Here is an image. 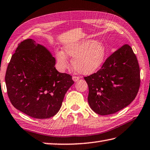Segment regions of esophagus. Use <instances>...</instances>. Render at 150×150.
Listing matches in <instances>:
<instances>
[{"label": "esophagus", "mask_w": 150, "mask_h": 150, "mask_svg": "<svg viewBox=\"0 0 150 150\" xmlns=\"http://www.w3.org/2000/svg\"><path fill=\"white\" fill-rule=\"evenodd\" d=\"M79 79H80V78L78 77V76H72V80L74 81V82H76V81H77Z\"/></svg>", "instance_id": "esophagus-1"}]
</instances>
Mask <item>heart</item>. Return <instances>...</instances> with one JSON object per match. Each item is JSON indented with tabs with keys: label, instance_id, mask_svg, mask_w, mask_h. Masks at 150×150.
<instances>
[{
	"label": "heart",
	"instance_id": "heart-1",
	"mask_svg": "<svg viewBox=\"0 0 150 150\" xmlns=\"http://www.w3.org/2000/svg\"><path fill=\"white\" fill-rule=\"evenodd\" d=\"M106 55L103 43L93 39H86L64 45L63 51L57 50L55 58L61 69L69 66L67 56L72 57V65L76 72L91 74L103 65Z\"/></svg>",
	"mask_w": 150,
	"mask_h": 150
}]
</instances>
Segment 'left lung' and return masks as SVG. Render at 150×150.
Instances as JSON below:
<instances>
[{
    "mask_svg": "<svg viewBox=\"0 0 150 150\" xmlns=\"http://www.w3.org/2000/svg\"><path fill=\"white\" fill-rule=\"evenodd\" d=\"M84 79L91 108L101 115L114 114L137 95L140 83L137 58L131 46L125 44L107 58L99 70Z\"/></svg>",
    "mask_w": 150,
    "mask_h": 150,
    "instance_id": "left-lung-1",
    "label": "left lung"
}]
</instances>
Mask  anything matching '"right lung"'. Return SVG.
Here are the masks:
<instances>
[{
	"instance_id": "obj_1",
	"label": "right lung",
	"mask_w": 150,
	"mask_h": 150,
	"mask_svg": "<svg viewBox=\"0 0 150 150\" xmlns=\"http://www.w3.org/2000/svg\"><path fill=\"white\" fill-rule=\"evenodd\" d=\"M55 59L46 47L27 39L19 44L6 72L8 97L16 109L36 119L59 111L72 76L59 72Z\"/></svg>"
}]
</instances>
